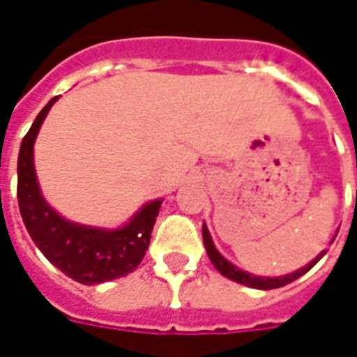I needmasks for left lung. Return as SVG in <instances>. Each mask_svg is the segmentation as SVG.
Here are the masks:
<instances>
[{
  "label": "left lung",
  "instance_id": "left-lung-1",
  "mask_svg": "<svg viewBox=\"0 0 357 357\" xmlns=\"http://www.w3.org/2000/svg\"><path fill=\"white\" fill-rule=\"evenodd\" d=\"M202 241H204V247H206V252H208V258L210 262L214 264V268L222 273V275L229 277L233 281H237L241 284H247V287H252V289H264V291H269V289H279V287H284V284L292 283V281H296L298 277H302L306 271L314 268L315 264L321 260L323 256L327 250H323L321 255L317 256L315 260L307 264L306 268L298 269V271H294V273H289V275H283V277H256V275H250L247 271H241L239 268H235L233 264H229L225 260L224 256L220 255L214 247V243L210 239V233L206 229V225H202Z\"/></svg>",
  "mask_w": 357,
  "mask_h": 357
}]
</instances>
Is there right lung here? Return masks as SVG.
Wrapping results in <instances>:
<instances>
[{"instance_id": "right-lung-1", "label": "right lung", "mask_w": 357, "mask_h": 357, "mask_svg": "<svg viewBox=\"0 0 357 357\" xmlns=\"http://www.w3.org/2000/svg\"><path fill=\"white\" fill-rule=\"evenodd\" d=\"M55 101L57 97L43 107L20 143L17 199L22 222L42 255L74 281L95 284L128 275L145 256L162 201L145 204L130 224L114 231L70 224L51 210L38 187L32 151L43 118Z\"/></svg>"}]
</instances>
